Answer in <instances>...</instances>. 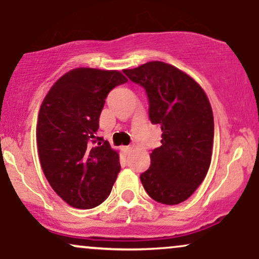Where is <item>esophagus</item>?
Returning <instances> with one entry per match:
<instances>
[{
  "label": "esophagus",
  "mask_w": 259,
  "mask_h": 259,
  "mask_svg": "<svg viewBox=\"0 0 259 259\" xmlns=\"http://www.w3.org/2000/svg\"><path fill=\"white\" fill-rule=\"evenodd\" d=\"M124 150V152H125V154H129L130 152H132V150H133V146H125L123 148Z\"/></svg>",
  "instance_id": "obj_1"
}]
</instances>
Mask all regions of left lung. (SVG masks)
Instances as JSON below:
<instances>
[{
  "label": "left lung",
  "mask_w": 259,
  "mask_h": 259,
  "mask_svg": "<svg viewBox=\"0 0 259 259\" xmlns=\"http://www.w3.org/2000/svg\"><path fill=\"white\" fill-rule=\"evenodd\" d=\"M123 72L145 89L151 123L162 130L160 146L140 180L154 201L181 203L201 185L212 158L214 120L207 95L191 76L163 62Z\"/></svg>",
  "instance_id": "1"
}]
</instances>
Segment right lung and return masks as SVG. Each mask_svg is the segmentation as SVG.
<instances>
[{"instance_id": "obj_1", "label": "right lung", "mask_w": 259, "mask_h": 259, "mask_svg": "<svg viewBox=\"0 0 259 259\" xmlns=\"http://www.w3.org/2000/svg\"><path fill=\"white\" fill-rule=\"evenodd\" d=\"M126 81L117 70L76 68L53 84L40 107L41 168L56 194L72 207L94 208L111 194L119 156L96 135L107 95Z\"/></svg>"}]
</instances>
